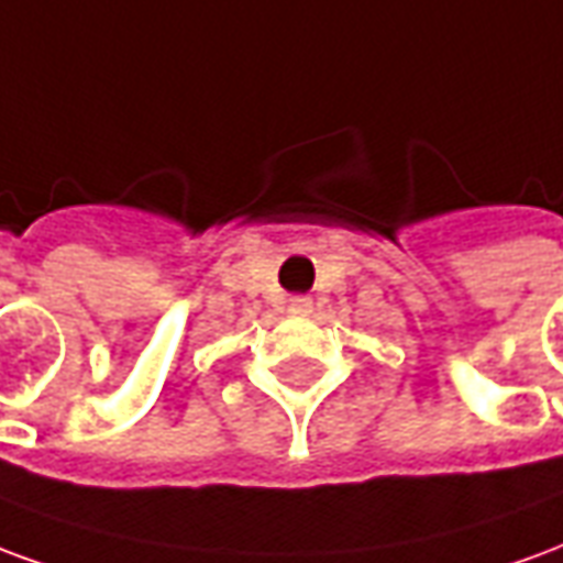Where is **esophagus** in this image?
<instances>
[{
    "instance_id": "34e87169",
    "label": "esophagus",
    "mask_w": 563,
    "mask_h": 563,
    "mask_svg": "<svg viewBox=\"0 0 563 563\" xmlns=\"http://www.w3.org/2000/svg\"><path fill=\"white\" fill-rule=\"evenodd\" d=\"M286 310L295 313V317H305V313L313 310V298H310V295H292V298L286 301Z\"/></svg>"
}]
</instances>
